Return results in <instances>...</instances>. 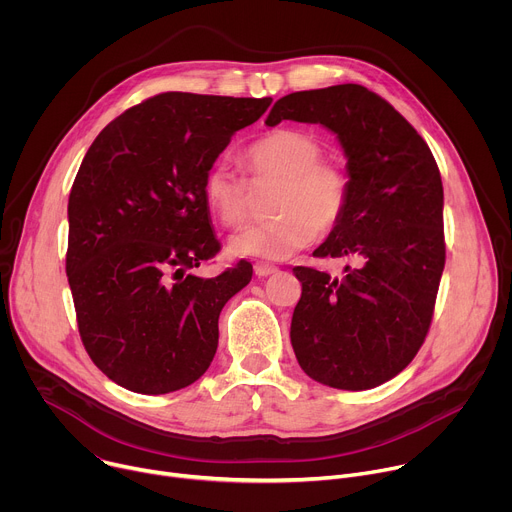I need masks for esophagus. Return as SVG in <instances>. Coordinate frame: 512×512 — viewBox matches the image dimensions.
Masks as SVG:
<instances>
[{
  "instance_id": "34e87169",
  "label": "esophagus",
  "mask_w": 512,
  "mask_h": 512,
  "mask_svg": "<svg viewBox=\"0 0 512 512\" xmlns=\"http://www.w3.org/2000/svg\"><path fill=\"white\" fill-rule=\"evenodd\" d=\"M253 271H255V275H257V277H267V275H271V273H277V267H275V265H271V263L257 261V263L253 265Z\"/></svg>"
}]
</instances>
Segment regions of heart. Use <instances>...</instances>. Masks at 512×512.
<instances>
[{
  "mask_svg": "<svg viewBox=\"0 0 512 512\" xmlns=\"http://www.w3.org/2000/svg\"><path fill=\"white\" fill-rule=\"evenodd\" d=\"M322 143L300 129H275L245 150V168L255 182H273L271 212L265 223L247 227L231 239L241 257L287 259L308 247L318 233L340 225L350 202V176L330 160H322ZM206 208L229 229L249 216V186L229 162L216 160L202 178Z\"/></svg>",
  "mask_w": 512,
  "mask_h": 512,
  "instance_id": "obj_1",
  "label": "heart"
}]
</instances>
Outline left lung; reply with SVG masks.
Returning a JSON list of instances; mask_svg holds the SVG:
<instances>
[{
    "mask_svg": "<svg viewBox=\"0 0 512 512\" xmlns=\"http://www.w3.org/2000/svg\"><path fill=\"white\" fill-rule=\"evenodd\" d=\"M320 123L336 133L350 176L346 214L316 257H352L344 277L294 267L302 298L291 346L314 381L373 389L399 375L421 348L440 287L444 186L431 150L411 123L362 85L281 97L267 125Z\"/></svg>",
    "mask_w": 512,
    "mask_h": 512,
    "instance_id": "left-lung-1",
    "label": "left lung"
}]
</instances>
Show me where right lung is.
I'll return each instance as SVG.
<instances>
[{"label": "right lung", "mask_w": 512, "mask_h": 512, "mask_svg": "<svg viewBox=\"0 0 512 512\" xmlns=\"http://www.w3.org/2000/svg\"><path fill=\"white\" fill-rule=\"evenodd\" d=\"M269 105L162 93L113 119L89 148L68 196L66 275L81 340L113 383L164 395L210 367L218 316L253 267L192 273L221 251L202 178Z\"/></svg>", "instance_id": "right-lung-1"}]
</instances>
